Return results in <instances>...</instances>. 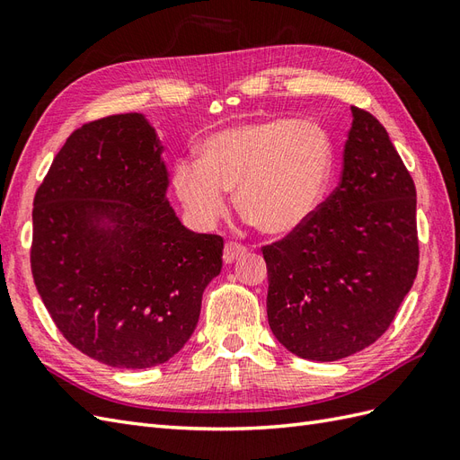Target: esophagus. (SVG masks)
<instances>
[{
	"label": "esophagus",
	"mask_w": 460,
	"mask_h": 460,
	"mask_svg": "<svg viewBox=\"0 0 460 460\" xmlns=\"http://www.w3.org/2000/svg\"><path fill=\"white\" fill-rule=\"evenodd\" d=\"M246 246L244 244H239V243H227L226 249H223V262L226 264H233L237 258L244 256L246 254Z\"/></svg>",
	"instance_id": "obj_1"
}]
</instances>
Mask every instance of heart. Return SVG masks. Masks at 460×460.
<instances>
[{"label":"heart","instance_id":"heart-1","mask_svg":"<svg viewBox=\"0 0 460 460\" xmlns=\"http://www.w3.org/2000/svg\"><path fill=\"white\" fill-rule=\"evenodd\" d=\"M332 172L334 144L321 124L258 118L208 136L198 163L176 164L172 188L198 226L226 214L234 188L246 219L264 233L289 234L321 209Z\"/></svg>","mask_w":460,"mask_h":460}]
</instances>
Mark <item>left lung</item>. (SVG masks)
I'll list each match as a JSON object with an SVG mask.
<instances>
[{"mask_svg": "<svg viewBox=\"0 0 460 460\" xmlns=\"http://www.w3.org/2000/svg\"><path fill=\"white\" fill-rule=\"evenodd\" d=\"M351 116L336 190L301 229L262 249L270 328L311 361L379 340L418 274L414 181L383 124L358 107Z\"/></svg>", "mask_w": 460, "mask_h": 460, "instance_id": "left-lung-1", "label": "left lung"}]
</instances>
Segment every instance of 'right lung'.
Returning a JSON list of instances; mask_svg holds the SVG:
<instances>
[{
	"label": "right lung",
	"instance_id": "obj_1",
	"mask_svg": "<svg viewBox=\"0 0 460 460\" xmlns=\"http://www.w3.org/2000/svg\"><path fill=\"white\" fill-rule=\"evenodd\" d=\"M144 114L77 128L34 196L31 270L58 331L111 367L169 361L221 272L223 239L186 229Z\"/></svg>",
	"mask_w": 460,
	"mask_h": 460
}]
</instances>
